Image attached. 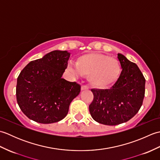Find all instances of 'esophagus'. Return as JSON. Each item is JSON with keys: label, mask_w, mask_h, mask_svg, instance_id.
Masks as SVG:
<instances>
[{"label": "esophagus", "mask_w": 160, "mask_h": 160, "mask_svg": "<svg viewBox=\"0 0 160 160\" xmlns=\"http://www.w3.org/2000/svg\"><path fill=\"white\" fill-rule=\"evenodd\" d=\"M89 89V87L87 85H85V84H82V86H81V90L84 91V90H87Z\"/></svg>", "instance_id": "34e87169"}]
</instances>
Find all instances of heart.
I'll return each instance as SVG.
<instances>
[{"instance_id":"b5f03b06","label":"heart","mask_w":160,"mask_h":160,"mask_svg":"<svg viewBox=\"0 0 160 160\" xmlns=\"http://www.w3.org/2000/svg\"><path fill=\"white\" fill-rule=\"evenodd\" d=\"M67 70L76 76H88L91 85L105 89L117 82L122 69L118 60L106 54L91 52L78 56L76 64H69Z\"/></svg>"}]
</instances>
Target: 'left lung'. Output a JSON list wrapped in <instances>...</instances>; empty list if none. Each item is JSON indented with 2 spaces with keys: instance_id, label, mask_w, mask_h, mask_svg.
I'll return each instance as SVG.
<instances>
[{
  "instance_id": "1",
  "label": "left lung",
  "mask_w": 160,
  "mask_h": 160,
  "mask_svg": "<svg viewBox=\"0 0 160 160\" xmlns=\"http://www.w3.org/2000/svg\"><path fill=\"white\" fill-rule=\"evenodd\" d=\"M122 72L118 80L109 89H91L93 100L89 112L95 121L114 126L135 116L141 108L145 94L146 80L134 62L118 54Z\"/></svg>"
}]
</instances>
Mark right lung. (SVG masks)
<instances>
[{
	"instance_id": "add662e5",
	"label": "right lung",
	"mask_w": 160,
	"mask_h": 160,
	"mask_svg": "<svg viewBox=\"0 0 160 160\" xmlns=\"http://www.w3.org/2000/svg\"><path fill=\"white\" fill-rule=\"evenodd\" d=\"M70 53L53 51L31 61L17 78L16 100L27 117L41 124L57 122L69 111L80 85L62 78Z\"/></svg>"
}]
</instances>
